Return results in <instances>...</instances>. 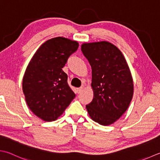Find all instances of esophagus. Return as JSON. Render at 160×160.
<instances>
[{"label":"esophagus","instance_id":"34e87169","mask_svg":"<svg viewBox=\"0 0 160 160\" xmlns=\"http://www.w3.org/2000/svg\"><path fill=\"white\" fill-rule=\"evenodd\" d=\"M82 90H83V87H79V88H78L77 89V92H78V93H80L81 92H82Z\"/></svg>","mask_w":160,"mask_h":160}]
</instances>
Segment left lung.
<instances>
[{
  "label": "left lung",
  "instance_id": "obj_1",
  "mask_svg": "<svg viewBox=\"0 0 160 160\" xmlns=\"http://www.w3.org/2000/svg\"><path fill=\"white\" fill-rule=\"evenodd\" d=\"M81 51L92 69L93 98L86 108L95 122L108 126L125 113L132 101L130 68L122 52L111 43H84Z\"/></svg>",
  "mask_w": 160,
  "mask_h": 160
}]
</instances>
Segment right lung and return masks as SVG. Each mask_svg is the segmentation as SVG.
<instances>
[{
	"instance_id": "obj_1",
	"label": "right lung",
	"mask_w": 160,
	"mask_h": 160,
	"mask_svg": "<svg viewBox=\"0 0 160 160\" xmlns=\"http://www.w3.org/2000/svg\"><path fill=\"white\" fill-rule=\"evenodd\" d=\"M78 48L75 41L52 38L39 47L28 65L23 92L31 111L43 121H55L76 96L62 68Z\"/></svg>"
}]
</instances>
